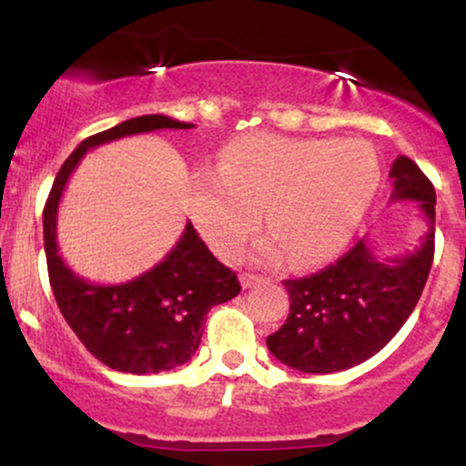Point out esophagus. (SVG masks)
<instances>
[{
	"label": "esophagus",
	"instance_id": "34e87169",
	"mask_svg": "<svg viewBox=\"0 0 466 466\" xmlns=\"http://www.w3.org/2000/svg\"><path fill=\"white\" fill-rule=\"evenodd\" d=\"M258 282H263V278L256 276V274H240V285H243V289H251L256 287Z\"/></svg>",
	"mask_w": 466,
	"mask_h": 466
}]
</instances>
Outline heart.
<instances>
[{
	"label": "heart",
	"instance_id": "heart-1",
	"mask_svg": "<svg viewBox=\"0 0 466 466\" xmlns=\"http://www.w3.org/2000/svg\"><path fill=\"white\" fill-rule=\"evenodd\" d=\"M381 186V164L357 137H285L251 133L223 148L212 173L192 179L190 215L221 256L234 254L260 221L269 237L263 258L287 251L296 265H313L344 248L370 210Z\"/></svg>",
	"mask_w": 466,
	"mask_h": 466
}]
</instances>
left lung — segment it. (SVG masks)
I'll use <instances>...</instances> for the list:
<instances>
[{"mask_svg": "<svg viewBox=\"0 0 466 466\" xmlns=\"http://www.w3.org/2000/svg\"><path fill=\"white\" fill-rule=\"evenodd\" d=\"M392 201H419L427 232L420 248L379 258L366 238L326 269L282 280L289 315L267 349L300 372H339L370 360L414 311L434 260L436 190L405 155L390 168Z\"/></svg>", "mask_w": 466, "mask_h": 466, "instance_id": "obj_1", "label": "left lung"}]
</instances>
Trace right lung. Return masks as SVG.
Listing matches in <instances>:
<instances>
[{
  "mask_svg": "<svg viewBox=\"0 0 466 466\" xmlns=\"http://www.w3.org/2000/svg\"><path fill=\"white\" fill-rule=\"evenodd\" d=\"M192 127L153 114L89 136L61 166L46 201L47 274L58 309L85 349L117 372L155 374L188 361L199 349L208 311L238 296L237 274L218 263L188 221L177 245L153 269L120 285H94L74 274L58 254V203L69 175L92 148L137 133Z\"/></svg>",
  "mask_w": 466,
  "mask_h": 466,
  "instance_id": "1",
  "label": "right lung"
}]
</instances>
